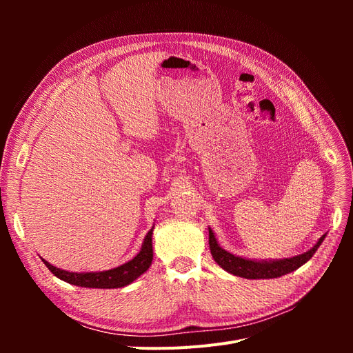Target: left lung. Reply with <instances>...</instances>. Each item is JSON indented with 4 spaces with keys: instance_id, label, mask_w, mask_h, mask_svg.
Wrapping results in <instances>:
<instances>
[{
    "instance_id": "8db88e82",
    "label": "left lung",
    "mask_w": 353,
    "mask_h": 353,
    "mask_svg": "<svg viewBox=\"0 0 353 353\" xmlns=\"http://www.w3.org/2000/svg\"><path fill=\"white\" fill-rule=\"evenodd\" d=\"M325 234L323 237H319L316 244L312 249L307 252L293 256V258L285 259H270V261H258V259H248L241 258V256H236L225 249H222L215 234H213L212 228H209V248L212 258L227 272L241 276V279L248 280H268V279H279L281 275H285L288 272H293L297 268H301L303 263H306L312 258L314 253L318 250L319 245L324 241Z\"/></svg>"
}]
</instances>
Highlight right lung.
<instances>
[{
	"mask_svg": "<svg viewBox=\"0 0 353 353\" xmlns=\"http://www.w3.org/2000/svg\"><path fill=\"white\" fill-rule=\"evenodd\" d=\"M153 228L147 232L144 237L141 250L138 252L134 259L128 261L123 265H119L117 268L109 271H99V272H69L65 270L56 268L46 259L42 262L46 263L47 268L54 274L57 279L66 281L69 284L78 285V287H88V288H119L125 287L135 281L138 276L143 275L148 268H150L153 261V244L152 236Z\"/></svg>",
	"mask_w": 353,
	"mask_h": 353,
	"instance_id": "obj_1",
	"label": "right lung"
}]
</instances>
